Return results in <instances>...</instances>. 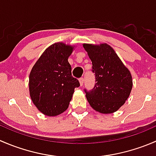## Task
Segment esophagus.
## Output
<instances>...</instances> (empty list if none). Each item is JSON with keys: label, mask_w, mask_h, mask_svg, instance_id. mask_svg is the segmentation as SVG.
Masks as SVG:
<instances>
[{"label": "esophagus", "mask_w": 156, "mask_h": 156, "mask_svg": "<svg viewBox=\"0 0 156 156\" xmlns=\"http://www.w3.org/2000/svg\"><path fill=\"white\" fill-rule=\"evenodd\" d=\"M84 78H79V82H80V84H81V86L83 85V84H84Z\"/></svg>", "instance_id": "esophagus-1"}]
</instances>
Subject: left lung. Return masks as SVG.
Returning <instances> with one entry per match:
<instances>
[{"label": "left lung", "mask_w": 156, "mask_h": 156, "mask_svg": "<svg viewBox=\"0 0 156 156\" xmlns=\"http://www.w3.org/2000/svg\"><path fill=\"white\" fill-rule=\"evenodd\" d=\"M83 47L91 59V71L96 78L92 90L84 89L88 103L100 113L116 112L124 105L131 91L130 72L109 45L84 44Z\"/></svg>", "instance_id": "left-lung-1"}]
</instances>
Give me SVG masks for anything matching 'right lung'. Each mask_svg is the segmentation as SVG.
I'll use <instances>...</instances> for the list:
<instances>
[{"label": "right lung", "instance_id": "add662e5", "mask_svg": "<svg viewBox=\"0 0 156 156\" xmlns=\"http://www.w3.org/2000/svg\"><path fill=\"white\" fill-rule=\"evenodd\" d=\"M73 48L56 43L45 50L29 75V92L33 103L43 114L56 116L69 107L75 87L80 86L72 75L68 58Z\"/></svg>", "mask_w": 156, "mask_h": 156}]
</instances>
